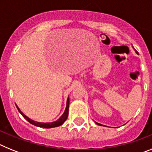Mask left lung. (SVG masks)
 <instances>
[{
    "mask_svg": "<svg viewBox=\"0 0 152 152\" xmlns=\"http://www.w3.org/2000/svg\"><path fill=\"white\" fill-rule=\"evenodd\" d=\"M96 124H97V125H99V126H102L101 124H100V123H96Z\"/></svg>",
    "mask_w": 152,
    "mask_h": 152,
    "instance_id": "1",
    "label": "left lung"
}]
</instances>
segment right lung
<instances>
[{
	"instance_id": "1",
	"label": "right lung",
	"mask_w": 152,
	"mask_h": 152,
	"mask_svg": "<svg viewBox=\"0 0 152 152\" xmlns=\"http://www.w3.org/2000/svg\"><path fill=\"white\" fill-rule=\"evenodd\" d=\"M17 106V110H18V111L20 112V113L23 116L25 119L27 120L29 123H30L31 124L34 125V126H38V127H42V128H45V129H49V128H54V127H58V126H61V125H62L63 123H64V121L66 120L67 118H68V108H69V97H68V100H67V104H66V108H65V110H64V113L61 115V117L59 118V119H58L57 121H55V122H52V123H39V122H36L34 121V120H33V119H29V117H27V116L25 115V114L23 113L22 112V111L20 110V108H19Z\"/></svg>"
}]
</instances>
